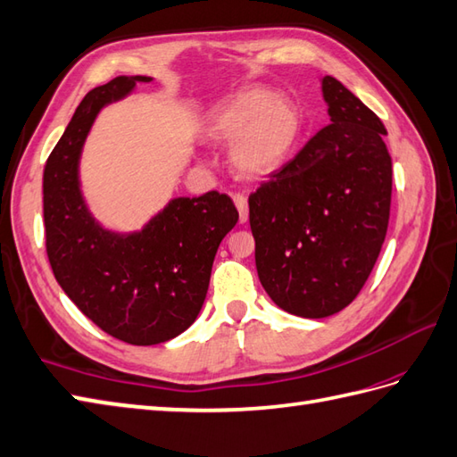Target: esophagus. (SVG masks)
Here are the masks:
<instances>
[{"mask_svg":"<svg viewBox=\"0 0 457 457\" xmlns=\"http://www.w3.org/2000/svg\"><path fill=\"white\" fill-rule=\"evenodd\" d=\"M232 199H235V205L240 213V222H246L248 220V197L244 194H235L232 195Z\"/></svg>","mask_w":457,"mask_h":457,"instance_id":"1","label":"esophagus"}]
</instances>
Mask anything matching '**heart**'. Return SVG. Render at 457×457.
Here are the masks:
<instances>
[{
  "label": "heart",
  "instance_id": "heart-1",
  "mask_svg": "<svg viewBox=\"0 0 457 457\" xmlns=\"http://www.w3.org/2000/svg\"><path fill=\"white\" fill-rule=\"evenodd\" d=\"M211 139L230 145V162L244 178L273 174L291 153L298 114L291 103L262 87L242 88L207 120Z\"/></svg>",
  "mask_w": 457,
  "mask_h": 457
}]
</instances>
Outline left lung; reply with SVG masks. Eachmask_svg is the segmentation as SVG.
Masks as SVG:
<instances>
[{"label":"left lung","mask_w":457,"mask_h":457,"mask_svg":"<svg viewBox=\"0 0 457 457\" xmlns=\"http://www.w3.org/2000/svg\"><path fill=\"white\" fill-rule=\"evenodd\" d=\"M331 124L248 197L255 267L285 312L349 306L380 255L392 204L386 128L336 77L321 79Z\"/></svg>","instance_id":"1"}]
</instances>
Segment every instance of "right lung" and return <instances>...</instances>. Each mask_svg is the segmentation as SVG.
<instances>
[{
  "label": "right lung",
  "mask_w": 457,
  "mask_h": 457,
  "mask_svg": "<svg viewBox=\"0 0 457 457\" xmlns=\"http://www.w3.org/2000/svg\"><path fill=\"white\" fill-rule=\"evenodd\" d=\"M151 77L120 75L88 91L44 166V228L55 281L81 312L120 341L164 343L190 328L220 240L238 220L227 194L176 197L143 230L118 235L88 213L79 157L100 108Z\"/></svg>",
  "instance_id": "add662e5"
}]
</instances>
